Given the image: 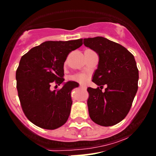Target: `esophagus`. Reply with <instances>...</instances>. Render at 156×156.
<instances>
[{
    "label": "esophagus",
    "mask_w": 156,
    "mask_h": 156,
    "mask_svg": "<svg viewBox=\"0 0 156 156\" xmlns=\"http://www.w3.org/2000/svg\"><path fill=\"white\" fill-rule=\"evenodd\" d=\"M79 87H80V88H81V89H84V90H85V89L87 88V87H86L85 86H84V85H80Z\"/></svg>",
    "instance_id": "esophagus-1"
}]
</instances>
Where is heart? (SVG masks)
I'll use <instances>...</instances> for the list:
<instances>
[{
    "label": "heart",
    "mask_w": 156,
    "mask_h": 156,
    "mask_svg": "<svg viewBox=\"0 0 156 156\" xmlns=\"http://www.w3.org/2000/svg\"><path fill=\"white\" fill-rule=\"evenodd\" d=\"M71 79L72 81H75L80 84H84L87 81V76L84 74H78V75H73L71 77Z\"/></svg>",
    "instance_id": "heart-1"
}]
</instances>
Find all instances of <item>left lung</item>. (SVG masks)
Here are the masks:
<instances>
[{
    "label": "left lung",
    "mask_w": 156,
    "mask_h": 156,
    "mask_svg": "<svg viewBox=\"0 0 156 156\" xmlns=\"http://www.w3.org/2000/svg\"><path fill=\"white\" fill-rule=\"evenodd\" d=\"M84 44L99 55L92 81L100 87L87 89L89 116L97 124L113 126L128 114L138 90L136 62L126 48L104 37L84 39Z\"/></svg>",
    "instance_id": "obj_1"
}]
</instances>
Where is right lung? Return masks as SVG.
<instances>
[{"label": "right lung", "instance_id": "1", "mask_svg": "<svg viewBox=\"0 0 156 156\" xmlns=\"http://www.w3.org/2000/svg\"><path fill=\"white\" fill-rule=\"evenodd\" d=\"M81 45L82 39L46 41L21 57L16 72L18 97L24 114L36 126L55 129L69 119L71 92L78 84L68 81L61 89L54 90L50 86L65 81L64 62L68 55Z\"/></svg>", "mask_w": 156, "mask_h": 156}]
</instances>
